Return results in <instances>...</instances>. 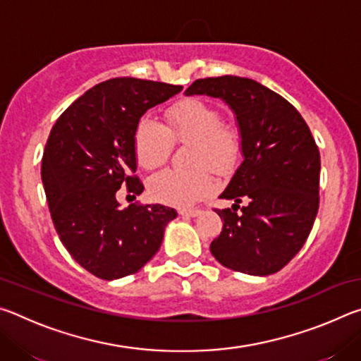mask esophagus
<instances>
[{"mask_svg": "<svg viewBox=\"0 0 361 361\" xmlns=\"http://www.w3.org/2000/svg\"><path fill=\"white\" fill-rule=\"evenodd\" d=\"M200 213H202V212H200L199 209H181L180 210V215L188 216V218H195V216H199Z\"/></svg>", "mask_w": 361, "mask_h": 361, "instance_id": "34e87169", "label": "esophagus"}]
</instances>
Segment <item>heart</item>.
Masks as SVG:
<instances>
[{
	"instance_id": "heart-1",
	"label": "heart",
	"mask_w": 361,
	"mask_h": 361,
	"mask_svg": "<svg viewBox=\"0 0 361 361\" xmlns=\"http://www.w3.org/2000/svg\"><path fill=\"white\" fill-rule=\"evenodd\" d=\"M172 140L192 142L191 162L212 167L224 173L235 166L240 151L239 133L221 126V116L215 108L200 100H183L167 111V127L149 118L137 124L133 148L145 169H154L166 162L172 149ZM215 180L204 166L192 169H166L148 183L151 197L157 202L186 207L209 194Z\"/></svg>"
}]
</instances>
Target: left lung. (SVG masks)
<instances>
[{"mask_svg": "<svg viewBox=\"0 0 361 361\" xmlns=\"http://www.w3.org/2000/svg\"><path fill=\"white\" fill-rule=\"evenodd\" d=\"M185 94L221 99L240 133L243 161L219 195L235 204L216 210L223 231L212 255L248 276L279 272L302 248L319 212L320 152L312 133L291 103L253 79H197Z\"/></svg>", "mask_w": 361, "mask_h": 361, "instance_id": "1", "label": "left lung"}]
</instances>
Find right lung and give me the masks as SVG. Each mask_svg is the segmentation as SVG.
Here are the masks:
<instances>
[{
  "instance_id": "obj_1",
  "label": "right lung",
  "mask_w": 361,
  "mask_h": 361,
  "mask_svg": "<svg viewBox=\"0 0 361 361\" xmlns=\"http://www.w3.org/2000/svg\"><path fill=\"white\" fill-rule=\"evenodd\" d=\"M181 85L137 78L108 79L65 109L52 127L41 178L60 240L78 264L103 280L138 272L161 248L170 207L122 209L119 189L142 194L133 135L149 108Z\"/></svg>"
}]
</instances>
